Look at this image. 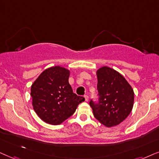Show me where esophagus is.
<instances>
[{"label":"esophagus","mask_w":159,"mask_h":159,"mask_svg":"<svg viewBox=\"0 0 159 159\" xmlns=\"http://www.w3.org/2000/svg\"><path fill=\"white\" fill-rule=\"evenodd\" d=\"M84 98H85L86 102L89 101V96H88V95H85V96H84Z\"/></svg>","instance_id":"obj_1"}]
</instances>
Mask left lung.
Here are the masks:
<instances>
[{
	"label": "left lung",
	"instance_id": "8db88e82",
	"mask_svg": "<svg viewBox=\"0 0 159 159\" xmlns=\"http://www.w3.org/2000/svg\"><path fill=\"white\" fill-rule=\"evenodd\" d=\"M99 103L89 105L99 123L112 127L124 121L133 108L134 93L125 78L116 70L103 66L96 72Z\"/></svg>",
	"mask_w": 159,
	"mask_h": 159
}]
</instances>
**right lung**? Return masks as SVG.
<instances>
[{
    "label": "right lung",
    "instance_id": "1",
    "mask_svg": "<svg viewBox=\"0 0 159 159\" xmlns=\"http://www.w3.org/2000/svg\"><path fill=\"white\" fill-rule=\"evenodd\" d=\"M70 71L61 66L46 69L31 86L34 111L42 120L60 125L75 113L84 97L73 93L68 79Z\"/></svg>",
    "mask_w": 159,
    "mask_h": 159
}]
</instances>
